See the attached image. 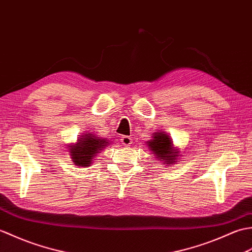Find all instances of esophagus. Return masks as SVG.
<instances>
[{"label": "esophagus", "instance_id": "1", "mask_svg": "<svg viewBox=\"0 0 252 252\" xmlns=\"http://www.w3.org/2000/svg\"><path fill=\"white\" fill-rule=\"evenodd\" d=\"M121 142H122L123 145H124V147H129V145L132 143V140H131L130 137L124 136V137L121 138Z\"/></svg>", "mask_w": 252, "mask_h": 252}]
</instances>
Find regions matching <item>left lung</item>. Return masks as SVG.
<instances>
[{
  "mask_svg": "<svg viewBox=\"0 0 252 252\" xmlns=\"http://www.w3.org/2000/svg\"><path fill=\"white\" fill-rule=\"evenodd\" d=\"M147 144L155 158L166 166L176 164L178 158L181 156V151L173 145L171 137L165 131L153 132L152 139L147 141Z\"/></svg>",
  "mask_w": 252,
  "mask_h": 252,
  "instance_id": "obj_1",
  "label": "left lung"
}]
</instances>
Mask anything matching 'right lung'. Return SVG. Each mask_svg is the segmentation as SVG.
<instances>
[{"label": "right lung", "mask_w": 252, "mask_h": 252, "mask_svg": "<svg viewBox=\"0 0 252 252\" xmlns=\"http://www.w3.org/2000/svg\"><path fill=\"white\" fill-rule=\"evenodd\" d=\"M109 145V140L98 137L92 132H83L75 143L69 144V154L74 165L79 167H89L94 156L99 154Z\"/></svg>", "instance_id": "add662e5"}]
</instances>
